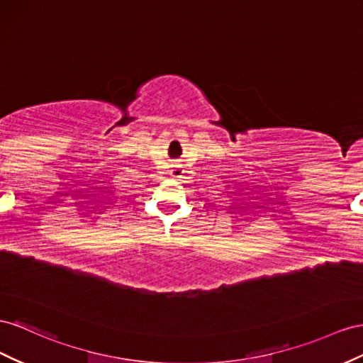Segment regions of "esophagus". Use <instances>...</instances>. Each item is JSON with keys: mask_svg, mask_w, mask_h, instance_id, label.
Instances as JSON below:
<instances>
[{"mask_svg": "<svg viewBox=\"0 0 363 363\" xmlns=\"http://www.w3.org/2000/svg\"><path fill=\"white\" fill-rule=\"evenodd\" d=\"M181 169H173L172 172H170V174L173 176V178H179V176H181Z\"/></svg>", "mask_w": 363, "mask_h": 363, "instance_id": "esophagus-1", "label": "esophagus"}]
</instances>
